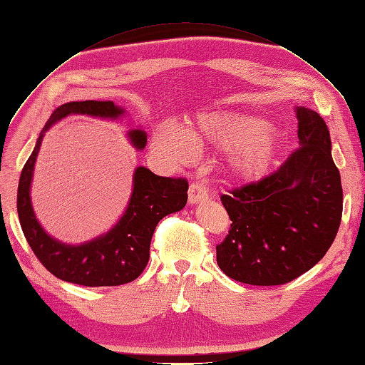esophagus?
<instances>
[{"label":"esophagus","mask_w":365,"mask_h":365,"mask_svg":"<svg viewBox=\"0 0 365 365\" xmlns=\"http://www.w3.org/2000/svg\"><path fill=\"white\" fill-rule=\"evenodd\" d=\"M188 195H190V199H188L190 205H197V203L208 199V191L202 183H192L190 186Z\"/></svg>","instance_id":"esophagus-1"}]
</instances>
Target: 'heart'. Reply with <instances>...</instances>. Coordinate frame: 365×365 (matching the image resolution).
<instances>
[{"label": "heart", "instance_id": "obj_1", "mask_svg": "<svg viewBox=\"0 0 365 365\" xmlns=\"http://www.w3.org/2000/svg\"><path fill=\"white\" fill-rule=\"evenodd\" d=\"M265 120L237 112H200L185 128L165 120L155 129L153 148L155 154L173 165L191 162L195 151L214 148L228 153L232 179L257 182L269 171L277 154V140L268 134Z\"/></svg>", "mask_w": 365, "mask_h": 365}]
</instances>
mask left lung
Wrapping results in <instances>:
<instances>
[{
  "instance_id": "1",
  "label": "left lung",
  "mask_w": 365,
  "mask_h": 365,
  "mask_svg": "<svg viewBox=\"0 0 365 365\" xmlns=\"http://www.w3.org/2000/svg\"><path fill=\"white\" fill-rule=\"evenodd\" d=\"M294 112L299 149L274 174L220 197L232 223L217 265L237 282L287 284L319 262L338 232L342 185L329 128L312 109Z\"/></svg>"
}]
</instances>
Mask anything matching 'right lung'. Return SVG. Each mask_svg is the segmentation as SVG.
<instances>
[{
    "mask_svg": "<svg viewBox=\"0 0 365 365\" xmlns=\"http://www.w3.org/2000/svg\"><path fill=\"white\" fill-rule=\"evenodd\" d=\"M125 108L114 101H69L58 106L43 128L18 183L16 208L27 244L49 272L61 280L85 287H115L133 282L149 260V245L157 223L168 214L183 210L188 200V182L171 179L137 166L133 175V192L121 217L109 231L78 245L64 244L44 231L35 216L31 200L34 168L44 134L57 121L69 115H89L121 120ZM126 137L137 151L146 146V133L130 128Z\"/></svg>",
    "mask_w": 365,
    "mask_h": 365,
    "instance_id": "right-lung-1",
    "label": "right lung"
}]
</instances>
